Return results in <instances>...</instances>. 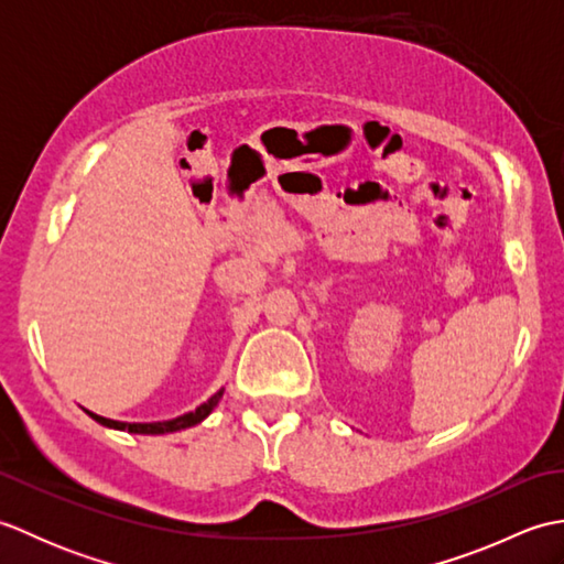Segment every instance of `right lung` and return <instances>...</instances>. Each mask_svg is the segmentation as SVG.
<instances>
[{"mask_svg": "<svg viewBox=\"0 0 564 564\" xmlns=\"http://www.w3.org/2000/svg\"><path fill=\"white\" fill-rule=\"evenodd\" d=\"M223 392H225V388H220L218 392L213 394L210 400H206L203 402L200 406H196L194 412H186V414H182V416H174V419H166V422H145V424H128V422H116V419H106V416H99V414H94V412H89V410H84L87 412L94 422H99L101 426H109V429H118V431H128V434H174V431H182V429H188V426H196V424H200L203 419H206L215 406H218V402H220V398H223Z\"/></svg>", "mask_w": 564, "mask_h": 564, "instance_id": "right-lung-1", "label": "right lung"}]
</instances>
